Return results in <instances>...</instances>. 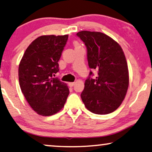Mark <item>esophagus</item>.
I'll list each match as a JSON object with an SVG mask.
<instances>
[{
	"label": "esophagus",
	"instance_id": "esophagus-1",
	"mask_svg": "<svg viewBox=\"0 0 152 152\" xmlns=\"http://www.w3.org/2000/svg\"><path fill=\"white\" fill-rule=\"evenodd\" d=\"M74 85H75V83H68V85H69L70 87H73Z\"/></svg>",
	"mask_w": 152,
	"mask_h": 152
}]
</instances>
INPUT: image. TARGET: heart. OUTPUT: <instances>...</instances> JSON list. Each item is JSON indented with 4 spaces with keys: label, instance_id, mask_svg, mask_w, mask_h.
<instances>
[{
    "label": "heart",
    "instance_id": "1",
    "mask_svg": "<svg viewBox=\"0 0 152 152\" xmlns=\"http://www.w3.org/2000/svg\"><path fill=\"white\" fill-rule=\"evenodd\" d=\"M77 46H80V45H79L77 43V42H76V43H75V47H77Z\"/></svg>",
    "mask_w": 152,
    "mask_h": 152
}]
</instances>
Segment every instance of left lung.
Masks as SVG:
<instances>
[{
	"mask_svg": "<svg viewBox=\"0 0 152 152\" xmlns=\"http://www.w3.org/2000/svg\"><path fill=\"white\" fill-rule=\"evenodd\" d=\"M76 35L87 48L89 68L98 70L95 79L90 72L85 80L83 103L94 114H110L121 105L129 86L125 56L118 42L103 33L81 31Z\"/></svg>",
	"mask_w": 152,
	"mask_h": 152,
	"instance_id": "8db88e82",
	"label": "left lung"
}]
</instances>
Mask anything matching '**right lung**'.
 I'll use <instances>...</instances> for the list:
<instances>
[{
  "label": "right lung",
  "instance_id": "obj_1",
  "mask_svg": "<svg viewBox=\"0 0 152 152\" xmlns=\"http://www.w3.org/2000/svg\"><path fill=\"white\" fill-rule=\"evenodd\" d=\"M68 35L41 36L29 45L18 67L21 91L31 107L44 116L56 114L69 94L66 83L54 78Z\"/></svg>",
  "mask_w": 152,
  "mask_h": 152
}]
</instances>
